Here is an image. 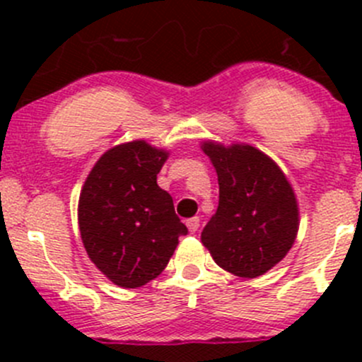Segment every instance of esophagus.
I'll return each mask as SVG.
<instances>
[{"mask_svg": "<svg viewBox=\"0 0 362 362\" xmlns=\"http://www.w3.org/2000/svg\"><path fill=\"white\" fill-rule=\"evenodd\" d=\"M187 228H189V233H191V235H194V233L199 229V218L198 217L189 218V221H187Z\"/></svg>", "mask_w": 362, "mask_h": 362, "instance_id": "obj_1", "label": "esophagus"}]
</instances>
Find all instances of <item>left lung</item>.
Listing matches in <instances>:
<instances>
[{
	"instance_id": "8db88e82",
	"label": "left lung",
	"mask_w": 362,
	"mask_h": 362,
	"mask_svg": "<svg viewBox=\"0 0 362 362\" xmlns=\"http://www.w3.org/2000/svg\"><path fill=\"white\" fill-rule=\"evenodd\" d=\"M218 177V206L202 233L221 268L242 279L264 275L298 235V203L276 163L250 145L204 141Z\"/></svg>"
}]
</instances>
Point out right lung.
<instances>
[{"label":"right lung","instance_id":"obj_1","mask_svg":"<svg viewBox=\"0 0 362 362\" xmlns=\"http://www.w3.org/2000/svg\"><path fill=\"white\" fill-rule=\"evenodd\" d=\"M166 151L144 140L117 145L90 170L78 199V226L90 261L115 286L136 289L166 268L187 228L158 185Z\"/></svg>","mask_w":362,"mask_h":362}]
</instances>
